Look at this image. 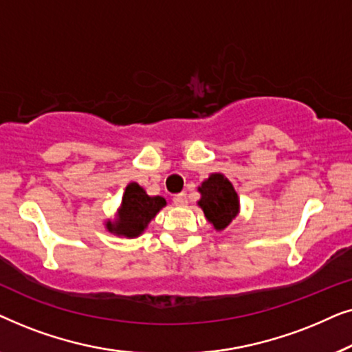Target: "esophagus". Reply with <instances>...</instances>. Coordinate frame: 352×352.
Listing matches in <instances>:
<instances>
[{"label":"esophagus","instance_id":"1","mask_svg":"<svg viewBox=\"0 0 352 352\" xmlns=\"http://www.w3.org/2000/svg\"><path fill=\"white\" fill-rule=\"evenodd\" d=\"M173 201H175V205H177V206L187 205V194H184V192H181V194H176L175 197H173Z\"/></svg>","mask_w":352,"mask_h":352}]
</instances>
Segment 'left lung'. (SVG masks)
Listing matches in <instances>:
<instances>
[{
	"mask_svg": "<svg viewBox=\"0 0 352 352\" xmlns=\"http://www.w3.org/2000/svg\"><path fill=\"white\" fill-rule=\"evenodd\" d=\"M201 199L199 206L204 210L205 218L213 224L216 230H223L239 214V195L228 177L214 173L199 187Z\"/></svg>",
	"mask_w": 352,
	"mask_h": 352,
	"instance_id": "1",
	"label": "left lung"
}]
</instances>
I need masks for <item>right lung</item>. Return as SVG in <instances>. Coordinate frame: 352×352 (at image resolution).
I'll use <instances>...</instances> for the list:
<instances>
[{"label":"right lung","instance_id":"1","mask_svg":"<svg viewBox=\"0 0 352 352\" xmlns=\"http://www.w3.org/2000/svg\"><path fill=\"white\" fill-rule=\"evenodd\" d=\"M165 205L166 200L163 197L147 195L138 182H129L124 189L117 219H109L105 228L115 235L129 239L139 237Z\"/></svg>","mask_w":352,"mask_h":352}]
</instances>
